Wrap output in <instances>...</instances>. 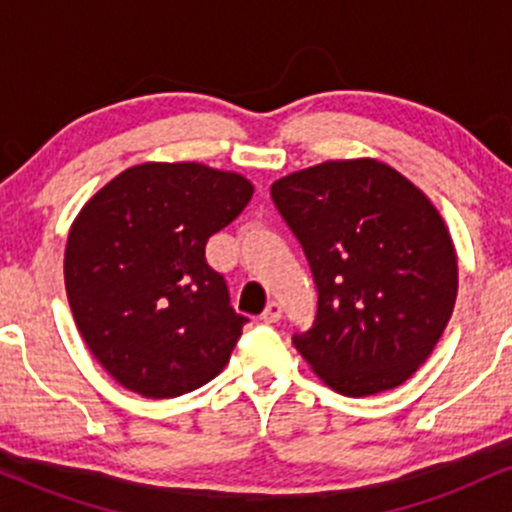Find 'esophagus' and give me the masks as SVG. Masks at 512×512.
I'll use <instances>...</instances> for the list:
<instances>
[{
  "mask_svg": "<svg viewBox=\"0 0 512 512\" xmlns=\"http://www.w3.org/2000/svg\"><path fill=\"white\" fill-rule=\"evenodd\" d=\"M260 317L264 322H279L281 320V305L276 301L267 303V308H264V313Z\"/></svg>",
  "mask_w": 512,
  "mask_h": 512,
  "instance_id": "34e87169",
  "label": "esophagus"
}]
</instances>
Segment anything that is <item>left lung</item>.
<instances>
[{
    "label": "left lung",
    "instance_id": "obj_1",
    "mask_svg": "<svg viewBox=\"0 0 512 512\" xmlns=\"http://www.w3.org/2000/svg\"><path fill=\"white\" fill-rule=\"evenodd\" d=\"M305 252L317 315L293 344L332 390H392L431 356L457 298V255L419 187L373 158L327 161L272 185Z\"/></svg>",
    "mask_w": 512,
    "mask_h": 512
}]
</instances>
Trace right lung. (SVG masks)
I'll use <instances>...</instances> for the list:
<instances>
[{
    "mask_svg": "<svg viewBox=\"0 0 512 512\" xmlns=\"http://www.w3.org/2000/svg\"><path fill=\"white\" fill-rule=\"evenodd\" d=\"M243 175L142 163L79 211L64 286L81 337L127 390L180 397L221 373L248 317L209 267L207 240L248 207Z\"/></svg>",
    "mask_w": 512,
    "mask_h": 512,
    "instance_id": "add662e5",
    "label": "right lung"
}]
</instances>
